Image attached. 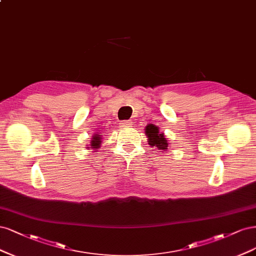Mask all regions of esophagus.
Returning <instances> with one entry per match:
<instances>
[{
	"mask_svg": "<svg viewBox=\"0 0 256 256\" xmlns=\"http://www.w3.org/2000/svg\"><path fill=\"white\" fill-rule=\"evenodd\" d=\"M130 126H133V122H132L130 120H123V121H120V123H119V126L122 128H130Z\"/></svg>",
	"mask_w": 256,
	"mask_h": 256,
	"instance_id": "obj_1",
	"label": "esophagus"
}]
</instances>
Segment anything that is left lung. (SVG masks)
Listing matches in <instances>:
<instances>
[{"label": "left lung", "instance_id": "1", "mask_svg": "<svg viewBox=\"0 0 256 256\" xmlns=\"http://www.w3.org/2000/svg\"><path fill=\"white\" fill-rule=\"evenodd\" d=\"M144 134L148 138V144L150 146L156 148L162 152L167 151L169 149V142L164 138V133H160V128L154 124H148L144 128Z\"/></svg>", "mask_w": 256, "mask_h": 256}]
</instances>
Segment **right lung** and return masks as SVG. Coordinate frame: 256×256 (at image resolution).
I'll return each mask as SVG.
<instances>
[{"label":"right lung","mask_w":256,"mask_h":256,"mask_svg":"<svg viewBox=\"0 0 256 256\" xmlns=\"http://www.w3.org/2000/svg\"><path fill=\"white\" fill-rule=\"evenodd\" d=\"M101 144H102V136L100 135V133H96L92 136V140H90V144L87 148L88 150L98 151L101 148Z\"/></svg>","instance_id":"right-lung-1"}]
</instances>
